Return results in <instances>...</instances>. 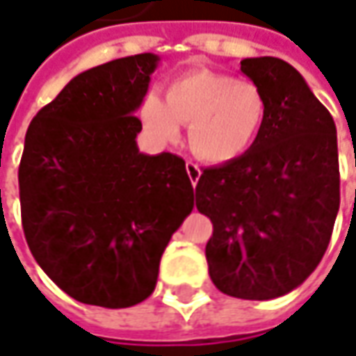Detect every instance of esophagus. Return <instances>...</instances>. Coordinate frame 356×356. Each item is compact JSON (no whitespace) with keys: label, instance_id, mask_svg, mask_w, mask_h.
<instances>
[{"label":"esophagus","instance_id":"obj_1","mask_svg":"<svg viewBox=\"0 0 356 356\" xmlns=\"http://www.w3.org/2000/svg\"><path fill=\"white\" fill-rule=\"evenodd\" d=\"M186 172H188V176H190V182H192V186L196 188V184H198L200 176H202V170H200L198 164H194V162H186Z\"/></svg>","mask_w":356,"mask_h":356}]
</instances>
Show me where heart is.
I'll return each instance as SVG.
<instances>
[{
    "mask_svg": "<svg viewBox=\"0 0 356 356\" xmlns=\"http://www.w3.org/2000/svg\"><path fill=\"white\" fill-rule=\"evenodd\" d=\"M266 113L264 90L253 81L204 67L170 79L166 101L148 92L140 106L144 127L162 143H174L180 124H190L192 152L212 164L243 156L257 140Z\"/></svg>",
    "mask_w": 356,
    "mask_h": 356,
    "instance_id": "obj_1",
    "label": "heart"
}]
</instances>
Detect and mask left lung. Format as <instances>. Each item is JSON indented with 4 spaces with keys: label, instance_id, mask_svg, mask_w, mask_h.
<instances>
[{
    "label": "left lung",
    "instance_id": "8db88e82",
    "mask_svg": "<svg viewBox=\"0 0 356 356\" xmlns=\"http://www.w3.org/2000/svg\"><path fill=\"white\" fill-rule=\"evenodd\" d=\"M241 73L264 90V127L243 156L204 168L196 208L213 224V285L266 301L299 287L329 245L341 202L337 129L289 63L243 59Z\"/></svg>",
    "mask_w": 356,
    "mask_h": 356
}]
</instances>
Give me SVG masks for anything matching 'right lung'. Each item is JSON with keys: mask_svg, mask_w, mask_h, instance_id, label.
<instances>
[{"mask_svg": "<svg viewBox=\"0 0 356 356\" xmlns=\"http://www.w3.org/2000/svg\"><path fill=\"white\" fill-rule=\"evenodd\" d=\"M158 57L71 79L25 134L21 224L35 261L73 299L122 309L154 291L160 257L194 208L186 162L138 152L134 117Z\"/></svg>", "mask_w": 356, "mask_h": 356, "instance_id": "add662e5", "label": "right lung"}]
</instances>
